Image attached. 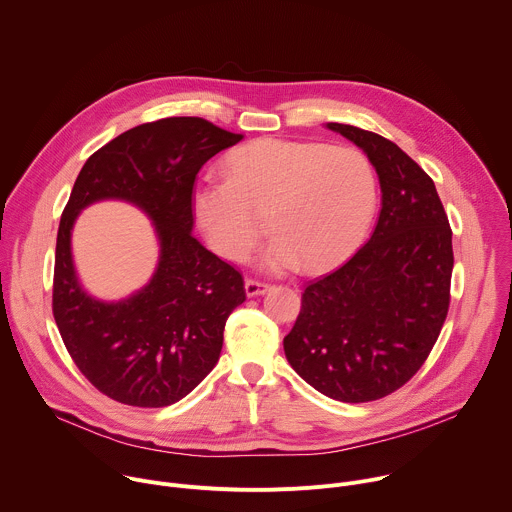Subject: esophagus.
I'll return each instance as SVG.
<instances>
[{
	"label": "esophagus",
	"mask_w": 512,
	"mask_h": 512,
	"mask_svg": "<svg viewBox=\"0 0 512 512\" xmlns=\"http://www.w3.org/2000/svg\"><path fill=\"white\" fill-rule=\"evenodd\" d=\"M267 289H269L267 283H261V281H255V279H247V281H245V294H247V298L263 296Z\"/></svg>",
	"instance_id": "obj_1"
}]
</instances>
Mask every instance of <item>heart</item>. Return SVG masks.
Listing matches in <instances>:
<instances>
[{"label":"heart","instance_id":"obj_1","mask_svg":"<svg viewBox=\"0 0 512 512\" xmlns=\"http://www.w3.org/2000/svg\"><path fill=\"white\" fill-rule=\"evenodd\" d=\"M225 180L196 186L198 223L218 255L243 261L263 235L255 214H267L273 239L259 255L267 273L336 263L367 233L377 206L369 158L316 141H249L229 154Z\"/></svg>","mask_w":512,"mask_h":512}]
</instances>
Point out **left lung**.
<instances>
[{"label":"left lung","mask_w":512,"mask_h":512,"mask_svg":"<svg viewBox=\"0 0 512 512\" xmlns=\"http://www.w3.org/2000/svg\"><path fill=\"white\" fill-rule=\"evenodd\" d=\"M326 127L367 154L381 184V214L367 245L306 287L283 350L322 395L367 403L403 387L442 332L452 229L433 180L397 143L354 125Z\"/></svg>","instance_id":"8db88e82"}]
</instances>
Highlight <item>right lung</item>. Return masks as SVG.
Returning <instances> with one entry per match:
<instances>
[{
	"instance_id": "obj_1",
	"label": "right lung",
	"mask_w": 512,
	"mask_h": 512,
	"mask_svg": "<svg viewBox=\"0 0 512 512\" xmlns=\"http://www.w3.org/2000/svg\"><path fill=\"white\" fill-rule=\"evenodd\" d=\"M241 139L202 117H168L117 135L83 166L58 227L52 312L72 360L103 395L168 407L218 362L245 287L235 267L194 239L192 188L198 170ZM101 199L148 213L161 249L151 281L117 303L91 297L71 259L76 218Z\"/></svg>"
}]
</instances>
